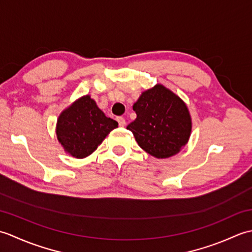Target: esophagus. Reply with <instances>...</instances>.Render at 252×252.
<instances>
[{"instance_id":"esophagus-1","label":"esophagus","mask_w":252,"mask_h":252,"mask_svg":"<svg viewBox=\"0 0 252 252\" xmlns=\"http://www.w3.org/2000/svg\"><path fill=\"white\" fill-rule=\"evenodd\" d=\"M117 121L119 123L120 126H126V119L123 117H118L117 118Z\"/></svg>"}]
</instances>
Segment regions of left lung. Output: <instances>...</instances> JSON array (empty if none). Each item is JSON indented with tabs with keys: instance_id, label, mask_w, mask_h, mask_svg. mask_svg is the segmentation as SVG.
<instances>
[{
	"instance_id": "left-lung-1",
	"label": "left lung",
	"mask_w": 252,
	"mask_h": 252,
	"mask_svg": "<svg viewBox=\"0 0 252 252\" xmlns=\"http://www.w3.org/2000/svg\"><path fill=\"white\" fill-rule=\"evenodd\" d=\"M136 119L126 126L138 146L158 159L179 154L189 140L191 117L179 95L162 84L141 94L133 105Z\"/></svg>"
}]
</instances>
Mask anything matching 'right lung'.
I'll use <instances>...</instances> for the list:
<instances>
[{"label":"right lung","mask_w":252,"mask_h":252,"mask_svg":"<svg viewBox=\"0 0 252 252\" xmlns=\"http://www.w3.org/2000/svg\"><path fill=\"white\" fill-rule=\"evenodd\" d=\"M118 122L106 117L90 95H83L57 118L56 136L66 154L83 159L94 153Z\"/></svg>","instance_id":"obj_1"}]
</instances>
